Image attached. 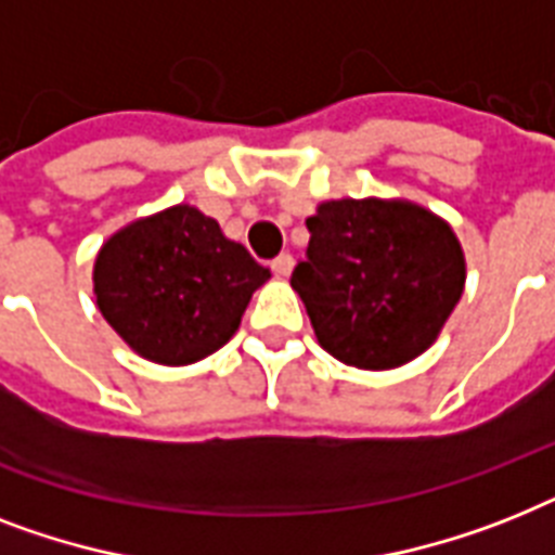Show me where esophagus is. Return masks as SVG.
<instances>
[{"label": "esophagus", "instance_id": "1", "mask_svg": "<svg viewBox=\"0 0 555 555\" xmlns=\"http://www.w3.org/2000/svg\"><path fill=\"white\" fill-rule=\"evenodd\" d=\"M270 268H273V273H276V276H291L293 273V256L291 254H282V256H276V259H273V262H270Z\"/></svg>", "mask_w": 555, "mask_h": 555}]
</instances>
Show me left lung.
I'll return each mask as SVG.
<instances>
[{"label": "left lung", "mask_w": 555, "mask_h": 555, "mask_svg": "<svg viewBox=\"0 0 555 555\" xmlns=\"http://www.w3.org/2000/svg\"><path fill=\"white\" fill-rule=\"evenodd\" d=\"M308 231L291 285L327 353L387 371L434 345L465 287L448 224L408 202L339 199L319 205Z\"/></svg>", "instance_id": "obj_1"}]
</instances>
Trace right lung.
I'll list each match as a JSON object with an SVG mask.
<instances>
[{"label":"right lung","instance_id":"1","mask_svg":"<svg viewBox=\"0 0 555 555\" xmlns=\"http://www.w3.org/2000/svg\"><path fill=\"white\" fill-rule=\"evenodd\" d=\"M270 270L219 222L176 205L111 236L93 268L107 324L151 362H199L236 333Z\"/></svg>","mask_w":555,"mask_h":555}]
</instances>
